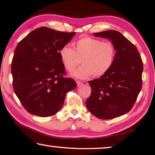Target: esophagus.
I'll return each mask as SVG.
<instances>
[{
    "label": "esophagus",
    "instance_id": "obj_1",
    "mask_svg": "<svg viewBox=\"0 0 155 155\" xmlns=\"http://www.w3.org/2000/svg\"><path fill=\"white\" fill-rule=\"evenodd\" d=\"M76 83H77V86L79 87V86H81V85H82L83 83L81 82V81H79V80H77L76 81Z\"/></svg>",
    "mask_w": 155,
    "mask_h": 155
}]
</instances>
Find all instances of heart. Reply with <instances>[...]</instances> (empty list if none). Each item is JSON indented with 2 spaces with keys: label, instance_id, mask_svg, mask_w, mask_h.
I'll return each instance as SVG.
<instances>
[{
  "label": "heart",
  "instance_id": "b5f03b06",
  "mask_svg": "<svg viewBox=\"0 0 155 155\" xmlns=\"http://www.w3.org/2000/svg\"><path fill=\"white\" fill-rule=\"evenodd\" d=\"M59 56L64 68L72 72L80 63L81 65L73 75L86 79L92 75L99 78L104 75L112 66L115 56V46L110 42H102L94 38L85 36L74 43V48L63 46Z\"/></svg>",
  "mask_w": 155,
  "mask_h": 155
}]
</instances>
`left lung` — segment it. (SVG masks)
<instances>
[{
	"label": "left lung",
	"instance_id": "1",
	"mask_svg": "<svg viewBox=\"0 0 155 155\" xmlns=\"http://www.w3.org/2000/svg\"><path fill=\"white\" fill-rule=\"evenodd\" d=\"M111 40L116 51L109 71L88 83L92 88L87 110L96 117L110 119L132 109L142 85L143 62L136 46L115 30L94 33Z\"/></svg>",
	"mask_w": 155,
	"mask_h": 155
}]
</instances>
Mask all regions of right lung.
Returning a JSON list of instances; mask_svg holds the SVG:
<instances>
[{"instance_id": "right-lung-1", "label": "right lung", "mask_w": 155, "mask_h": 155, "mask_svg": "<svg viewBox=\"0 0 155 155\" xmlns=\"http://www.w3.org/2000/svg\"><path fill=\"white\" fill-rule=\"evenodd\" d=\"M75 32L40 27L17 45L11 63L14 92L28 113L40 117L56 114L76 82L67 78L59 51Z\"/></svg>"}]
</instances>
